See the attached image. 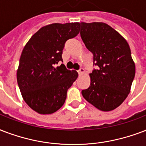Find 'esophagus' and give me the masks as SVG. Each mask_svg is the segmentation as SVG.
Listing matches in <instances>:
<instances>
[{"instance_id": "34e87169", "label": "esophagus", "mask_w": 146, "mask_h": 146, "mask_svg": "<svg viewBox=\"0 0 146 146\" xmlns=\"http://www.w3.org/2000/svg\"><path fill=\"white\" fill-rule=\"evenodd\" d=\"M85 73V70L83 68H80L79 70H78V73H79V75H83V73Z\"/></svg>"}]
</instances>
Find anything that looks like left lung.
Segmentation results:
<instances>
[{"label":"left lung","mask_w":146,"mask_h":146,"mask_svg":"<svg viewBox=\"0 0 146 146\" xmlns=\"http://www.w3.org/2000/svg\"><path fill=\"white\" fill-rule=\"evenodd\" d=\"M80 36L93 53L97 70L90 73V86L82 90L86 101L108 112L119 106L129 95L135 73L127 41L110 25L102 22L80 24Z\"/></svg>","instance_id":"1"}]
</instances>
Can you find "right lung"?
I'll return each mask as SVG.
<instances>
[{
  "label": "right lung",
  "mask_w": 146,
  "mask_h": 146,
  "mask_svg": "<svg viewBox=\"0 0 146 146\" xmlns=\"http://www.w3.org/2000/svg\"><path fill=\"white\" fill-rule=\"evenodd\" d=\"M80 23L52 24L31 36L21 53L17 80L26 103L36 113L51 114L62 107L68 89L78 77L63 64L66 41L77 35Z\"/></svg>",
  "instance_id": "1"
}]
</instances>
